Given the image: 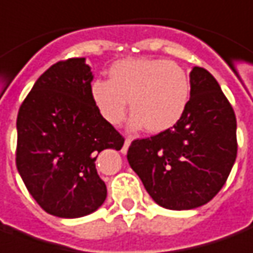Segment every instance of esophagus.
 Masks as SVG:
<instances>
[{"label": "esophagus", "instance_id": "esophagus-1", "mask_svg": "<svg viewBox=\"0 0 253 253\" xmlns=\"http://www.w3.org/2000/svg\"><path fill=\"white\" fill-rule=\"evenodd\" d=\"M130 144H131V140H130V138H126V140H125V145H123V148H122V154H126L127 149L130 147Z\"/></svg>", "mask_w": 253, "mask_h": 253}]
</instances>
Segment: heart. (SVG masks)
<instances>
[{"label":"heart","mask_w":253,"mask_h":253,"mask_svg":"<svg viewBox=\"0 0 253 253\" xmlns=\"http://www.w3.org/2000/svg\"><path fill=\"white\" fill-rule=\"evenodd\" d=\"M91 99L101 118L111 126L120 125L127 113L130 127L159 134L176 126L191 98V82L184 69L165 59H123L109 69V80L91 84Z\"/></svg>","instance_id":"b5f03b06"}]
</instances>
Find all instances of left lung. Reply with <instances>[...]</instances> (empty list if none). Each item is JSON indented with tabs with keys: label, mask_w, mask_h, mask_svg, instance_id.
Wrapping results in <instances>:
<instances>
[{
	"label": "left lung",
	"mask_w": 253,
	"mask_h": 253,
	"mask_svg": "<svg viewBox=\"0 0 253 253\" xmlns=\"http://www.w3.org/2000/svg\"><path fill=\"white\" fill-rule=\"evenodd\" d=\"M191 98L173 128L134 140L127 161L158 205L187 211L208 204L224 185L237 158V120L216 79L190 73Z\"/></svg>",
	"instance_id": "obj_1"
}]
</instances>
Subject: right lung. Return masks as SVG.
<instances>
[{
	"label": "right lung",
	"mask_w": 253,
	"mask_h": 253,
	"mask_svg": "<svg viewBox=\"0 0 253 253\" xmlns=\"http://www.w3.org/2000/svg\"><path fill=\"white\" fill-rule=\"evenodd\" d=\"M92 77L85 58L56 62L19 108L16 168L36 202L58 217H82L104 204L95 159L125 144L91 99Z\"/></svg>",
	"instance_id": "1"
}]
</instances>
